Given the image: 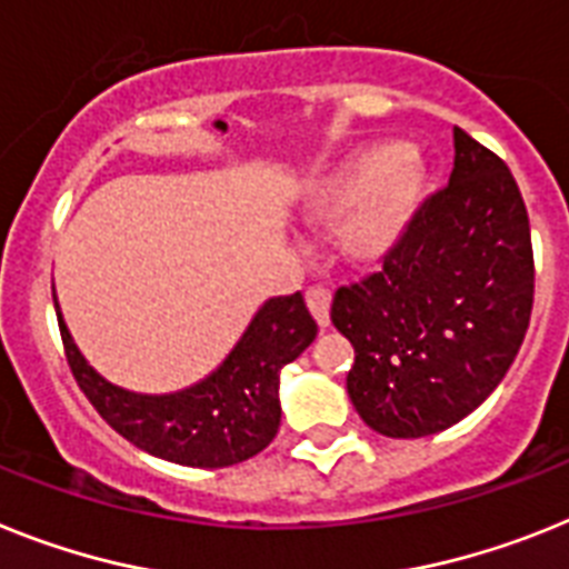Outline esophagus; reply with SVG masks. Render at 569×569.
I'll use <instances>...</instances> for the list:
<instances>
[{
    "label": "esophagus",
    "instance_id": "1",
    "mask_svg": "<svg viewBox=\"0 0 569 569\" xmlns=\"http://www.w3.org/2000/svg\"><path fill=\"white\" fill-rule=\"evenodd\" d=\"M307 307H309V312L315 315L318 327L327 329L329 327V307H332V292H329V289H323V286H312V289L307 292Z\"/></svg>",
    "mask_w": 569,
    "mask_h": 569
}]
</instances>
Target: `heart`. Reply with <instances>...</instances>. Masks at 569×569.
I'll return each mask as SVG.
<instances>
[{
	"label": "heart",
	"instance_id": "b5f03b06",
	"mask_svg": "<svg viewBox=\"0 0 569 569\" xmlns=\"http://www.w3.org/2000/svg\"><path fill=\"white\" fill-rule=\"evenodd\" d=\"M431 167L410 141L367 144L309 184L300 217L321 226L336 219V246L356 266H381L402 248L428 193Z\"/></svg>",
	"mask_w": 569,
	"mask_h": 569
}]
</instances>
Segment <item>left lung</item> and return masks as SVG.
<instances>
[{"mask_svg":"<svg viewBox=\"0 0 569 569\" xmlns=\"http://www.w3.org/2000/svg\"><path fill=\"white\" fill-rule=\"evenodd\" d=\"M529 217L509 167L455 127L448 188L422 204L379 274L341 286L332 323L356 365L358 417L393 439L446 431L512 367L532 312Z\"/></svg>","mask_w":569,"mask_h":569,"instance_id":"1","label":"left lung"}]
</instances>
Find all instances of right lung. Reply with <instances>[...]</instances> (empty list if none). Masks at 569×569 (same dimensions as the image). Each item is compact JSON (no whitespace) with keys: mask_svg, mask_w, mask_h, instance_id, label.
Returning <instances> with one entry per match:
<instances>
[{"mask_svg":"<svg viewBox=\"0 0 569 569\" xmlns=\"http://www.w3.org/2000/svg\"><path fill=\"white\" fill-rule=\"evenodd\" d=\"M54 309L71 373L100 417L147 455L190 469H226L269 446L280 428V370L318 336L300 292L271 298L211 376L176 393H136L86 361L57 295Z\"/></svg>","mask_w":569,"mask_h":569,"instance_id":"obj_1","label":"right lung"}]
</instances>
